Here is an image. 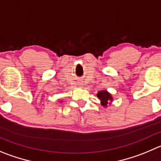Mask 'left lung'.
<instances>
[{"mask_svg":"<svg viewBox=\"0 0 161 161\" xmlns=\"http://www.w3.org/2000/svg\"><path fill=\"white\" fill-rule=\"evenodd\" d=\"M97 97L100 99L101 105L104 107H107V105H111L113 102V97L107 91H100L97 92Z\"/></svg>","mask_w":161,"mask_h":161,"instance_id":"obj_1","label":"left lung"}]
</instances>
